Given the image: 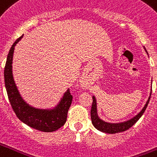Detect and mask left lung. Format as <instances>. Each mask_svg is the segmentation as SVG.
<instances>
[{
	"label": "left lung",
	"mask_w": 157,
	"mask_h": 157,
	"mask_svg": "<svg viewBox=\"0 0 157 157\" xmlns=\"http://www.w3.org/2000/svg\"><path fill=\"white\" fill-rule=\"evenodd\" d=\"M151 94V90L150 96L148 98L147 101L146 103L145 106L143 107L141 112L139 113H137V115L133 117L131 119H129L128 121L123 122V123H118V124H110V123H107V122H105L101 120L99 116H98L97 113V105H96V100L94 96L92 97L93 99V102H92L91 105V109H90V117H91V122L92 124L94 125V127L95 128H97L98 130L103 132H106V133H118V132H124L129 129L132 126H133L137 122V120L139 119L142 115L143 114V113L145 112L146 109L147 107L148 103H149V100H150Z\"/></svg>",
	"instance_id": "left-lung-1"
}]
</instances>
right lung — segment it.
I'll return each instance as SVG.
<instances>
[{
    "instance_id": "right-lung-1",
    "label": "right lung",
    "mask_w": 157,
    "mask_h": 157,
    "mask_svg": "<svg viewBox=\"0 0 157 157\" xmlns=\"http://www.w3.org/2000/svg\"><path fill=\"white\" fill-rule=\"evenodd\" d=\"M16 39L10 49L4 69L5 86L13 110L20 121L39 131L51 132L63 126L67 121L68 109L72 102L70 90L63 94L59 104L53 109H39L25 102L18 91L12 75V60L15 46L22 39Z\"/></svg>"
}]
</instances>
